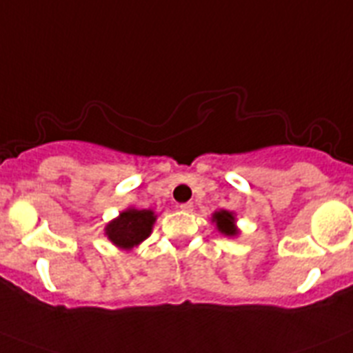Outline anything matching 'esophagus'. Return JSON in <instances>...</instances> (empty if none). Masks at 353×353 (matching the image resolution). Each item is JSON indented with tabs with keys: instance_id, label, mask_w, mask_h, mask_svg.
Instances as JSON below:
<instances>
[{
	"instance_id": "1",
	"label": "esophagus",
	"mask_w": 353,
	"mask_h": 353,
	"mask_svg": "<svg viewBox=\"0 0 353 353\" xmlns=\"http://www.w3.org/2000/svg\"><path fill=\"white\" fill-rule=\"evenodd\" d=\"M179 210L185 211V213H192V211H194V204H192V202H185V204H181Z\"/></svg>"
}]
</instances>
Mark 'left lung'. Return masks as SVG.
Listing matches in <instances>:
<instances>
[{"label":"left lung","instance_id":"obj_1","mask_svg":"<svg viewBox=\"0 0 353 353\" xmlns=\"http://www.w3.org/2000/svg\"><path fill=\"white\" fill-rule=\"evenodd\" d=\"M211 223H214V229L223 236L234 238L240 234V229L236 225V214L228 210H219L211 214Z\"/></svg>","mask_w":353,"mask_h":353}]
</instances>
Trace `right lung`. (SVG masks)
Listing matches in <instances>:
<instances>
[{"label":"right lung","instance_id":"add662e5","mask_svg":"<svg viewBox=\"0 0 353 353\" xmlns=\"http://www.w3.org/2000/svg\"><path fill=\"white\" fill-rule=\"evenodd\" d=\"M156 222V213L152 210H139L130 206L119 213L113 220L104 225V236L117 249L131 252L143 240L151 236Z\"/></svg>","mask_w":353,"mask_h":353}]
</instances>
